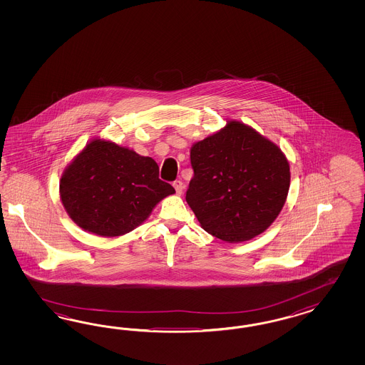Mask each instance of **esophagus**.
<instances>
[{"mask_svg": "<svg viewBox=\"0 0 365 365\" xmlns=\"http://www.w3.org/2000/svg\"><path fill=\"white\" fill-rule=\"evenodd\" d=\"M173 186L175 188V191H177V194H182V191H183V188H185V185H183V182L182 180H175L174 183H173Z\"/></svg>", "mask_w": 365, "mask_h": 365, "instance_id": "34e87169", "label": "esophagus"}]
</instances>
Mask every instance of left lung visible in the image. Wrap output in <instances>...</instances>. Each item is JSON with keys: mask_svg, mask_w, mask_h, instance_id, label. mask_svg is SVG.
Instances as JSON below:
<instances>
[{"mask_svg": "<svg viewBox=\"0 0 365 365\" xmlns=\"http://www.w3.org/2000/svg\"><path fill=\"white\" fill-rule=\"evenodd\" d=\"M186 200L202 227L227 242L265 232L287 200L290 173L276 144L240 122L194 144Z\"/></svg>", "mask_w": 365, "mask_h": 365, "instance_id": "8db88e82", "label": "left lung"}]
</instances>
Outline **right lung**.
Segmentation results:
<instances>
[{
	"mask_svg": "<svg viewBox=\"0 0 365 365\" xmlns=\"http://www.w3.org/2000/svg\"><path fill=\"white\" fill-rule=\"evenodd\" d=\"M174 192L159 179L153 158L100 139L76 156L60 180L69 217L81 229L103 237L131 232L159 200Z\"/></svg>",
	"mask_w": 365,
	"mask_h": 365,
	"instance_id": "add662e5",
	"label": "right lung"
}]
</instances>
